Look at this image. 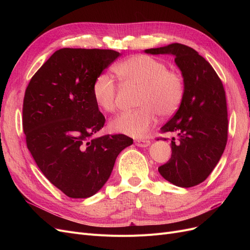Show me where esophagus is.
I'll list each match as a JSON object with an SVG mask.
<instances>
[{"instance_id":"34e87169","label":"esophagus","mask_w":250,"mask_h":250,"mask_svg":"<svg viewBox=\"0 0 250 250\" xmlns=\"http://www.w3.org/2000/svg\"><path fill=\"white\" fill-rule=\"evenodd\" d=\"M135 145H137L138 147H142V148H145V147H148L150 146L151 142L149 140H135Z\"/></svg>"}]
</instances>
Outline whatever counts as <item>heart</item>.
<instances>
[{
    "instance_id": "obj_1",
    "label": "heart",
    "mask_w": 250,
    "mask_h": 250,
    "mask_svg": "<svg viewBox=\"0 0 250 250\" xmlns=\"http://www.w3.org/2000/svg\"><path fill=\"white\" fill-rule=\"evenodd\" d=\"M119 80L125 85L140 87L138 105L113 118L110 130L133 138L144 137L156 123V117L169 118L183 103L186 83L183 74L168 70L167 65L152 56L139 54L127 58L113 67ZM95 103L102 110L112 112L117 108L118 86L108 74L98 76L92 87Z\"/></svg>"
}]
</instances>
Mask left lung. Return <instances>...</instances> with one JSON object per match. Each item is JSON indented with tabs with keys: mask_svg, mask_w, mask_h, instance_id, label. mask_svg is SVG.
<instances>
[{
	"mask_svg": "<svg viewBox=\"0 0 250 250\" xmlns=\"http://www.w3.org/2000/svg\"><path fill=\"white\" fill-rule=\"evenodd\" d=\"M145 52L173 55L186 83L183 103L161 129L175 132L177 138H172L171 158L158 172L177 187L197 186L214 170L228 143V106L222 81L208 62L185 44L171 43Z\"/></svg>",
	"mask_w": 250,
	"mask_h": 250,
	"instance_id": "8db88e82",
	"label": "left lung"
}]
</instances>
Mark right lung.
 <instances>
[{
  "label": "right lung",
  "instance_id": "obj_1",
  "mask_svg": "<svg viewBox=\"0 0 250 250\" xmlns=\"http://www.w3.org/2000/svg\"><path fill=\"white\" fill-rule=\"evenodd\" d=\"M121 54L113 50H57L30 80L22 129L36 165L71 198H87L108 180L119 153L133 140L125 134L95 138L105 118L92 87Z\"/></svg>",
  "mask_w": 250,
  "mask_h": 250
}]
</instances>
